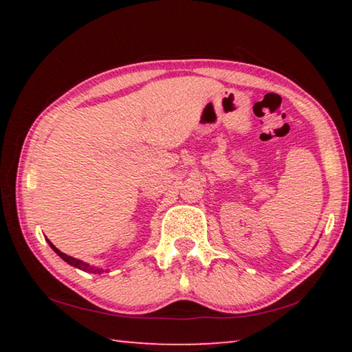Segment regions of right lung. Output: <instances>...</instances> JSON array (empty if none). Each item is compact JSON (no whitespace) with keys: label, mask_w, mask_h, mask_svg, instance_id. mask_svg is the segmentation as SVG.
Returning a JSON list of instances; mask_svg holds the SVG:
<instances>
[{"label":"right lung","mask_w":352,"mask_h":352,"mask_svg":"<svg viewBox=\"0 0 352 352\" xmlns=\"http://www.w3.org/2000/svg\"><path fill=\"white\" fill-rule=\"evenodd\" d=\"M47 243H50V247L54 250V252L60 256V258L65 261V262H68L69 265H73V267H76V269H80V270H83V272H88V273H104V272H107V270H102V269H98V267H93V265H90V264H87V262H83V261H80V259H76V258H73V256H68V254H65V253H62L60 250L58 248H56L54 245H52V243L47 241Z\"/></svg>","instance_id":"1"}]
</instances>
